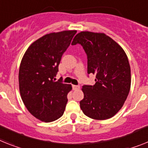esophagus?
Wrapping results in <instances>:
<instances>
[{
	"label": "esophagus",
	"instance_id": "1",
	"mask_svg": "<svg viewBox=\"0 0 148 148\" xmlns=\"http://www.w3.org/2000/svg\"><path fill=\"white\" fill-rule=\"evenodd\" d=\"M73 89L74 90H77V89H80V86H77V85H73Z\"/></svg>",
	"mask_w": 148,
	"mask_h": 148
}]
</instances>
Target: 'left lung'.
<instances>
[{"label":"left lung","mask_w":148,"mask_h":148,"mask_svg":"<svg viewBox=\"0 0 148 148\" xmlns=\"http://www.w3.org/2000/svg\"><path fill=\"white\" fill-rule=\"evenodd\" d=\"M80 43L88 59V74L95 84L84 86L80 101L86 116L94 120L110 119L122 108L131 87V69L125 51L105 33L81 32L71 44Z\"/></svg>","instance_id":"obj_1"}]
</instances>
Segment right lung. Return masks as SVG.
Masks as SVG:
<instances>
[{
    "label": "right lung",
    "mask_w": 148,
    "mask_h": 148,
    "mask_svg": "<svg viewBox=\"0 0 148 148\" xmlns=\"http://www.w3.org/2000/svg\"><path fill=\"white\" fill-rule=\"evenodd\" d=\"M76 33V30H68L43 35L29 46L21 61V98L30 114L43 122L58 120L65 110L72 86L53 79L63 53Z\"/></svg>",
    "instance_id": "obj_1"
}]
</instances>
